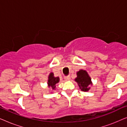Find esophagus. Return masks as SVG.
<instances>
[{"label": "esophagus", "mask_w": 127, "mask_h": 127, "mask_svg": "<svg viewBox=\"0 0 127 127\" xmlns=\"http://www.w3.org/2000/svg\"><path fill=\"white\" fill-rule=\"evenodd\" d=\"M64 79H65V80H69L70 79V76H66L64 77Z\"/></svg>", "instance_id": "esophagus-1"}]
</instances>
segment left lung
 <instances>
[{
  "label": "left lung",
  "instance_id": "1",
  "mask_svg": "<svg viewBox=\"0 0 127 127\" xmlns=\"http://www.w3.org/2000/svg\"><path fill=\"white\" fill-rule=\"evenodd\" d=\"M74 80L77 83L78 86L81 91L84 92L89 91L90 89L89 86L92 84V82L91 77L88 75L87 71L80 70L77 72V77Z\"/></svg>",
  "mask_w": 127,
  "mask_h": 127
}]
</instances>
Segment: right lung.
<instances>
[{
    "label": "right lung",
    "instance_id": "obj_1",
    "mask_svg": "<svg viewBox=\"0 0 127 127\" xmlns=\"http://www.w3.org/2000/svg\"><path fill=\"white\" fill-rule=\"evenodd\" d=\"M60 81V78L59 77H54L53 73H50L48 76V87H51L52 90H54L56 88V84Z\"/></svg>",
    "mask_w": 127,
    "mask_h": 127
}]
</instances>
